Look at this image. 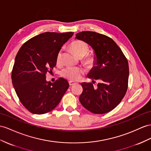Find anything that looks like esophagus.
<instances>
[{"label": "esophagus", "instance_id": "34e87169", "mask_svg": "<svg viewBox=\"0 0 151 151\" xmlns=\"http://www.w3.org/2000/svg\"><path fill=\"white\" fill-rule=\"evenodd\" d=\"M69 86H74V85H75L76 83L74 82H72V81H69Z\"/></svg>", "mask_w": 151, "mask_h": 151}]
</instances>
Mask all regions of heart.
I'll return each instance as SVG.
<instances>
[{
	"label": "heart",
	"instance_id": "b5f03b06",
	"mask_svg": "<svg viewBox=\"0 0 151 151\" xmlns=\"http://www.w3.org/2000/svg\"><path fill=\"white\" fill-rule=\"evenodd\" d=\"M70 48L76 56L82 57V63L87 68H92L96 64V57L92 54H87L89 50V46L86 42L76 40L71 42ZM56 63L58 65L62 63V51L58 52L56 57ZM84 71L82 68L79 67L69 66L63 69L62 75L65 78L71 81H78L83 75Z\"/></svg>",
	"mask_w": 151,
	"mask_h": 151
}]
</instances>
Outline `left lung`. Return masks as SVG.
<instances>
[{
    "label": "left lung",
    "mask_w": 151,
    "mask_h": 151,
    "mask_svg": "<svg viewBox=\"0 0 151 151\" xmlns=\"http://www.w3.org/2000/svg\"><path fill=\"white\" fill-rule=\"evenodd\" d=\"M76 38L86 42L94 49L96 65L88 73L92 83H82L83 92L80 101L92 113L102 114L114 110L121 103L128 87L129 65L121 49L104 34L82 31ZM94 80L99 81L96 88Z\"/></svg>",
    "instance_id": "8db88e82"
}]
</instances>
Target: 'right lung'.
Segmentation results:
<instances>
[{
  "label": "right lung",
  "instance_id": "1",
  "mask_svg": "<svg viewBox=\"0 0 151 151\" xmlns=\"http://www.w3.org/2000/svg\"><path fill=\"white\" fill-rule=\"evenodd\" d=\"M73 34L42 33L26 41L18 52L11 79L20 102L30 112L44 114L52 111L68 90L66 80L59 78L51 83L46 82V75L52 71L58 52Z\"/></svg>",
  "mask_w": 151,
  "mask_h": 151
}]
</instances>
